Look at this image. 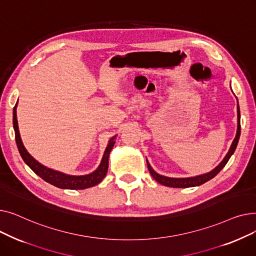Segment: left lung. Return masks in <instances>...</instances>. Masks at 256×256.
I'll return each mask as SVG.
<instances>
[{"mask_svg":"<svg viewBox=\"0 0 256 256\" xmlns=\"http://www.w3.org/2000/svg\"><path fill=\"white\" fill-rule=\"evenodd\" d=\"M240 108H238V130H236V138L230 146V152H227V154L225 156V158H223L222 162L214 168V170H212L208 173L206 174H201V176H193V178H167L164 176H160L158 173H156L150 166V164L148 163V160H146L147 162V167H148V170L152 174V176L160 184H164L166 186H171V188H190V186H200L206 182H208L210 180H212V178H214L217 174L224 168V166L227 164L228 160L230 158V156L234 154L236 145L240 139Z\"/></svg>","mask_w":256,"mask_h":256,"instance_id":"1","label":"left lung"}]
</instances>
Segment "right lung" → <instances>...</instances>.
<instances>
[{
	"instance_id": "1",
	"label": "right lung",
	"mask_w": 256,
	"mask_h": 256,
	"mask_svg": "<svg viewBox=\"0 0 256 256\" xmlns=\"http://www.w3.org/2000/svg\"><path fill=\"white\" fill-rule=\"evenodd\" d=\"M16 106H18V102L16 106L13 108V128H14V132H16V141L18 148L24 160V162L28 165L38 176H40L48 184L55 186L57 188H60V189H70V190L87 189V188L100 184L104 180L108 171V167H109V156L115 144L114 139L116 136L109 141V144H108L104 152L102 162L96 171H93L90 174H87V176H68V174H64L62 172L50 169L42 165L39 162H37V160L28 152H26L22 142L20 130H18V119H16Z\"/></svg>"
}]
</instances>
